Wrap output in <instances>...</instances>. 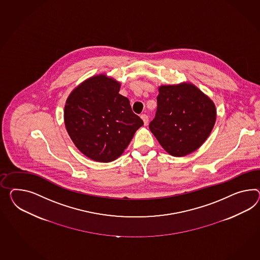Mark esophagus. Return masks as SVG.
Wrapping results in <instances>:
<instances>
[{"instance_id":"1","label":"esophagus","mask_w":260,"mask_h":260,"mask_svg":"<svg viewBox=\"0 0 260 260\" xmlns=\"http://www.w3.org/2000/svg\"><path fill=\"white\" fill-rule=\"evenodd\" d=\"M140 118L143 120L144 124L146 125L147 123H148V121H149V118H148V116H147L146 114H142V115L140 116Z\"/></svg>"}]
</instances>
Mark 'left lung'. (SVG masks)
<instances>
[{"mask_svg": "<svg viewBox=\"0 0 260 260\" xmlns=\"http://www.w3.org/2000/svg\"><path fill=\"white\" fill-rule=\"evenodd\" d=\"M158 91L151 132L173 156L196 151L213 129L217 116L213 102L190 83L160 86Z\"/></svg>", "mask_w": 260, "mask_h": 260, "instance_id": "obj_1", "label": "left lung"}]
</instances>
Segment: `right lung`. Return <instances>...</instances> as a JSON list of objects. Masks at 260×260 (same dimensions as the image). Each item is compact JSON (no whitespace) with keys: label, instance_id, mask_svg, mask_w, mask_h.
<instances>
[{"label":"right lung","instance_id":"right-lung-1","mask_svg":"<svg viewBox=\"0 0 260 260\" xmlns=\"http://www.w3.org/2000/svg\"><path fill=\"white\" fill-rule=\"evenodd\" d=\"M120 84L106 74L84 81L69 95L64 121L81 153L98 162H111L124 152L143 121L119 93Z\"/></svg>","mask_w":260,"mask_h":260}]
</instances>
